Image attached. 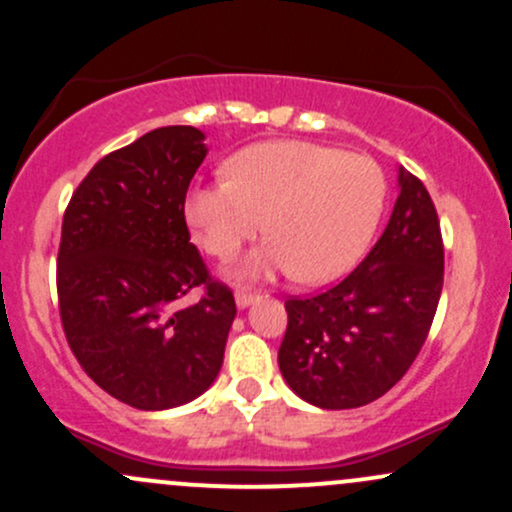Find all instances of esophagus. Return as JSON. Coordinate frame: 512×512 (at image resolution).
Listing matches in <instances>:
<instances>
[{"label": "esophagus", "mask_w": 512, "mask_h": 512, "mask_svg": "<svg viewBox=\"0 0 512 512\" xmlns=\"http://www.w3.org/2000/svg\"><path fill=\"white\" fill-rule=\"evenodd\" d=\"M257 298H260V296H257V293H252V291H243V289L236 291V305H238V308H248V305L255 303Z\"/></svg>", "instance_id": "esophagus-1"}]
</instances>
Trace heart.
<instances>
[{
    "instance_id": "obj_1",
    "label": "heart",
    "mask_w": 512,
    "mask_h": 512,
    "mask_svg": "<svg viewBox=\"0 0 512 512\" xmlns=\"http://www.w3.org/2000/svg\"><path fill=\"white\" fill-rule=\"evenodd\" d=\"M385 192L373 158L279 139L245 146L226 161V178L190 187L185 221L219 260H231L264 223L269 240L245 257L240 279L291 272L322 284L354 267L368 248Z\"/></svg>"
}]
</instances>
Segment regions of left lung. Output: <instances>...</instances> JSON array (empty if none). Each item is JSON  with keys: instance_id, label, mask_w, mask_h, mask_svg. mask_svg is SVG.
I'll use <instances>...</instances> for the list:
<instances>
[{"instance_id": "obj_1", "label": "left lung", "mask_w": 512, "mask_h": 512, "mask_svg": "<svg viewBox=\"0 0 512 512\" xmlns=\"http://www.w3.org/2000/svg\"><path fill=\"white\" fill-rule=\"evenodd\" d=\"M399 197L373 250L337 286L289 298L279 368L298 397L354 409L402 380L424 346L440 291L443 238L424 182L397 168Z\"/></svg>"}]
</instances>
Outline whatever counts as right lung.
Here are the masks:
<instances>
[{"instance_id":"1","label":"right lung","mask_w":512,"mask_h":512,"mask_svg":"<svg viewBox=\"0 0 512 512\" xmlns=\"http://www.w3.org/2000/svg\"><path fill=\"white\" fill-rule=\"evenodd\" d=\"M197 127H158L76 187L57 255L62 327L76 361L134 409L182 407L219 375L233 293L190 243L185 195L207 156ZM195 285V306L179 301Z\"/></svg>"}]
</instances>
